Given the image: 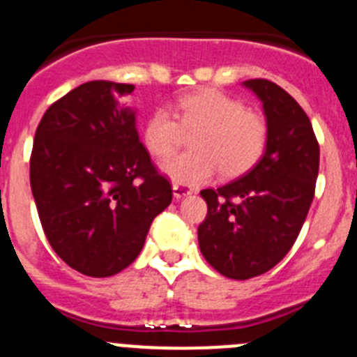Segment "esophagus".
<instances>
[{"label":"esophagus","mask_w":357,"mask_h":357,"mask_svg":"<svg viewBox=\"0 0 357 357\" xmlns=\"http://www.w3.org/2000/svg\"><path fill=\"white\" fill-rule=\"evenodd\" d=\"M172 194H174V199H181V197L190 196L192 188H187V187H183V185L174 183V185H172Z\"/></svg>","instance_id":"obj_1"}]
</instances>
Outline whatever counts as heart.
Here are the masks:
<instances>
[{
	"instance_id": "1",
	"label": "heart",
	"mask_w": 357,
	"mask_h": 357,
	"mask_svg": "<svg viewBox=\"0 0 357 357\" xmlns=\"http://www.w3.org/2000/svg\"><path fill=\"white\" fill-rule=\"evenodd\" d=\"M181 129L194 131L188 142L192 153L179 154L160 169L183 187L204 185L217 169L226 178L243 174L262 158L268 144L264 116L212 88L178 97L172 113L165 107L154 109L145 120L142 140L153 156L167 158L178 147Z\"/></svg>"
}]
</instances>
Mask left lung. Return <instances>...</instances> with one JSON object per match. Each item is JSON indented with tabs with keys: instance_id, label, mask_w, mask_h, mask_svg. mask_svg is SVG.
Here are the masks:
<instances>
[{
	"instance_id": "8db88e82",
	"label": "left lung",
	"mask_w": 357,
	"mask_h": 357,
	"mask_svg": "<svg viewBox=\"0 0 357 357\" xmlns=\"http://www.w3.org/2000/svg\"><path fill=\"white\" fill-rule=\"evenodd\" d=\"M243 86L262 102L266 151L241 178L201 190L208 213L197 228L206 262L234 280L259 277L287 255L307 217L320 167V147L298 102L271 80Z\"/></svg>"
}]
</instances>
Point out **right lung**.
<instances>
[{
    "label": "right lung",
    "mask_w": 357,
    "mask_h": 357,
    "mask_svg": "<svg viewBox=\"0 0 357 357\" xmlns=\"http://www.w3.org/2000/svg\"><path fill=\"white\" fill-rule=\"evenodd\" d=\"M135 86L91 80L46 109L30 158V187L50 246L75 271L113 277L144 248L172 188L140 144Z\"/></svg>",
    "instance_id": "right-lung-1"
}]
</instances>
